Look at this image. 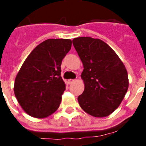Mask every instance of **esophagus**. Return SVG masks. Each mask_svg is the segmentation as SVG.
I'll use <instances>...</instances> for the list:
<instances>
[{
  "instance_id": "obj_1",
  "label": "esophagus",
  "mask_w": 146,
  "mask_h": 146,
  "mask_svg": "<svg viewBox=\"0 0 146 146\" xmlns=\"http://www.w3.org/2000/svg\"><path fill=\"white\" fill-rule=\"evenodd\" d=\"M75 81V80H68V81H67V82H68L69 84H71V83H73V82Z\"/></svg>"
}]
</instances>
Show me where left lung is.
I'll return each mask as SVG.
<instances>
[{
  "mask_svg": "<svg viewBox=\"0 0 146 146\" xmlns=\"http://www.w3.org/2000/svg\"><path fill=\"white\" fill-rule=\"evenodd\" d=\"M83 64L84 92L78 97L83 111L96 117L111 114L127 93L129 80L124 64L108 44L98 38H73Z\"/></svg>",
  "mask_w": 146,
  "mask_h": 146,
  "instance_id": "obj_1",
  "label": "left lung"
}]
</instances>
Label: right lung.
<instances>
[{"label":"right lung","instance_id":"1","mask_svg":"<svg viewBox=\"0 0 146 146\" xmlns=\"http://www.w3.org/2000/svg\"><path fill=\"white\" fill-rule=\"evenodd\" d=\"M71 45L70 39L45 40L22 65L15 80L14 94L29 115L47 117L59 108L66 89L60 66Z\"/></svg>","mask_w":146,"mask_h":146}]
</instances>
